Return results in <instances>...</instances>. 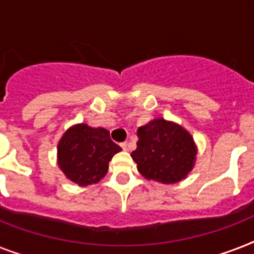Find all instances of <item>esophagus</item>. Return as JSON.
I'll return each mask as SVG.
<instances>
[{"label":"esophagus","instance_id":"1","mask_svg":"<svg viewBox=\"0 0 254 254\" xmlns=\"http://www.w3.org/2000/svg\"><path fill=\"white\" fill-rule=\"evenodd\" d=\"M121 147H123L124 150H127V142H121Z\"/></svg>","mask_w":254,"mask_h":254}]
</instances>
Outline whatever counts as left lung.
<instances>
[{
	"label": "left lung",
	"mask_w": 254,
	"mask_h": 254,
	"mask_svg": "<svg viewBox=\"0 0 254 254\" xmlns=\"http://www.w3.org/2000/svg\"><path fill=\"white\" fill-rule=\"evenodd\" d=\"M137 135V149L130 155L146 179L170 185L185 179L192 170L196 146L181 125L155 119L139 127Z\"/></svg>",
	"instance_id": "8db88e82"
}]
</instances>
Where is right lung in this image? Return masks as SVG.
Returning a JSON list of instances; mask_svg holds the SVG:
<instances>
[{
	"mask_svg": "<svg viewBox=\"0 0 254 254\" xmlns=\"http://www.w3.org/2000/svg\"><path fill=\"white\" fill-rule=\"evenodd\" d=\"M121 147L104 127L77 124L58 143V165L69 181L79 186L95 185L105 177L112 157Z\"/></svg>",
	"mask_w": 254,
	"mask_h": 254,
	"instance_id": "right-lung-1",
	"label": "right lung"
}]
</instances>
